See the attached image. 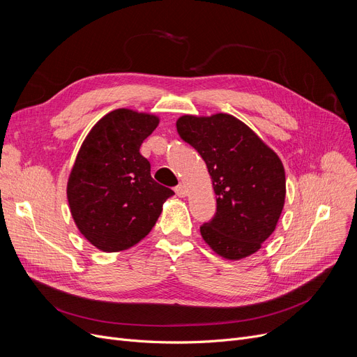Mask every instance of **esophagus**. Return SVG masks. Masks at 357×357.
I'll list each match as a JSON object with an SVG mask.
<instances>
[{
	"label": "esophagus",
	"mask_w": 357,
	"mask_h": 357,
	"mask_svg": "<svg viewBox=\"0 0 357 357\" xmlns=\"http://www.w3.org/2000/svg\"><path fill=\"white\" fill-rule=\"evenodd\" d=\"M175 192L178 197H186V194H188V191H186V188L183 185H178L175 188Z\"/></svg>",
	"instance_id": "esophagus-1"
}]
</instances>
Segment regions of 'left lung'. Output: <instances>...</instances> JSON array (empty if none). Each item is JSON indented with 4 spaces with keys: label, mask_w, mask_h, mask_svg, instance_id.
Here are the masks:
<instances>
[{
    "label": "left lung",
    "mask_w": 357,
    "mask_h": 357,
    "mask_svg": "<svg viewBox=\"0 0 357 357\" xmlns=\"http://www.w3.org/2000/svg\"><path fill=\"white\" fill-rule=\"evenodd\" d=\"M178 135L204 159L217 195V213L199 227L220 256L240 260L257 252L285 204V169L273 150L230 114L182 116Z\"/></svg>",
    "instance_id": "obj_1"
}]
</instances>
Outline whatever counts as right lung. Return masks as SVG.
<instances>
[{"instance_id":"right-lung-1","label":"right lung","mask_w":357,"mask_h":357,"mask_svg":"<svg viewBox=\"0 0 357 357\" xmlns=\"http://www.w3.org/2000/svg\"><path fill=\"white\" fill-rule=\"evenodd\" d=\"M159 119L119 108L85 137L68 179V202L82 236L102 252H121L153 229L174 191L150 176L140 155Z\"/></svg>"}]
</instances>
